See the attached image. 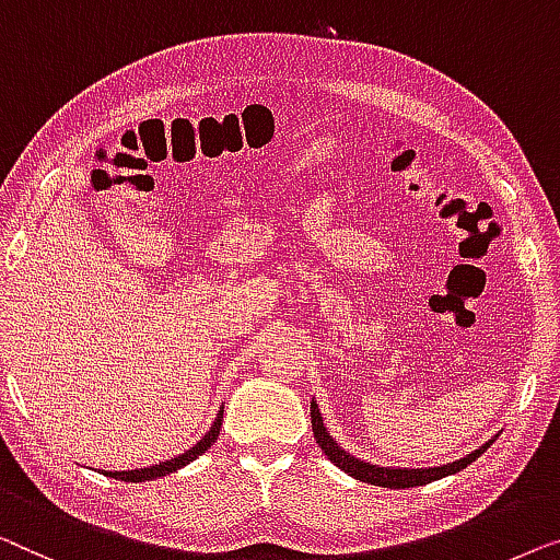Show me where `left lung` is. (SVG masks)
Returning a JSON list of instances; mask_svg holds the SVG:
<instances>
[{"label":"left lung","instance_id":"obj_1","mask_svg":"<svg viewBox=\"0 0 560 560\" xmlns=\"http://www.w3.org/2000/svg\"><path fill=\"white\" fill-rule=\"evenodd\" d=\"M312 431H314V439H317V444L322 452L327 454V459L335 464V467H340L345 475L360 479V482H368V485H375V487H390V490H404V487H421V485H429V482H436L441 477H448V475H456V471L467 469L471 462L479 459L487 448L494 444V434L492 439H487L482 446H477L475 452L459 456V459L454 462H446V464H436V467H381V464H370L365 459H358V456H352L350 452H345V448L337 444V441L329 436V431L325 427V421H322V413H319V406L317 400L312 398Z\"/></svg>","mask_w":560,"mask_h":560}]
</instances>
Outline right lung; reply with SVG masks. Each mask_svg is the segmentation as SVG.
Here are the masks:
<instances>
[{
	"label": "right lung",
	"mask_w": 560,
	"mask_h": 560,
	"mask_svg": "<svg viewBox=\"0 0 560 560\" xmlns=\"http://www.w3.org/2000/svg\"><path fill=\"white\" fill-rule=\"evenodd\" d=\"M220 423H223V406H220V411L215 416V421H212V427L208 429V434H205L198 444H192L190 448H185L183 454L172 456V459H164L160 464H152V467H144V469H126V471H106V477H114V479H121V482H149V479H156V477H167L172 471L187 467V464L198 459L202 456L208 448L215 444V439L220 434Z\"/></svg>",
	"instance_id": "right-lung-1"
}]
</instances>
